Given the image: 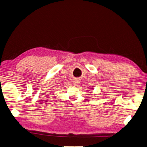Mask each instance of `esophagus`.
<instances>
[{
  "label": "esophagus",
  "mask_w": 147,
  "mask_h": 147,
  "mask_svg": "<svg viewBox=\"0 0 147 147\" xmlns=\"http://www.w3.org/2000/svg\"><path fill=\"white\" fill-rule=\"evenodd\" d=\"M80 83V80L78 79H74V85L76 86H78V84Z\"/></svg>",
  "instance_id": "obj_1"
}]
</instances>
